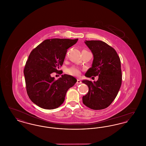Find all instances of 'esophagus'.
Here are the masks:
<instances>
[{"label":"esophagus","instance_id":"34e87169","mask_svg":"<svg viewBox=\"0 0 146 146\" xmlns=\"http://www.w3.org/2000/svg\"><path fill=\"white\" fill-rule=\"evenodd\" d=\"M82 83V82L79 79H77V81H76V84H81Z\"/></svg>","mask_w":146,"mask_h":146}]
</instances>
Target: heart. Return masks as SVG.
I'll return each mask as SVG.
<instances>
[{"instance_id":"obj_1","label":"heart","mask_w":146,"mask_h":146,"mask_svg":"<svg viewBox=\"0 0 146 146\" xmlns=\"http://www.w3.org/2000/svg\"><path fill=\"white\" fill-rule=\"evenodd\" d=\"M67 72L73 76H79L80 74V70L76 67H72L67 70Z\"/></svg>"}]
</instances>
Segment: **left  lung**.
<instances>
[{
    "instance_id": "left-lung-1",
    "label": "left lung",
    "mask_w": 146,
    "mask_h": 146,
    "mask_svg": "<svg viewBox=\"0 0 146 146\" xmlns=\"http://www.w3.org/2000/svg\"><path fill=\"white\" fill-rule=\"evenodd\" d=\"M94 60L92 67L85 73L86 77L98 76L96 82H82L88 86L89 92L83 97V102L94 110L106 108L118 95L122 81L120 60L116 51L101 40H86Z\"/></svg>"
}]
</instances>
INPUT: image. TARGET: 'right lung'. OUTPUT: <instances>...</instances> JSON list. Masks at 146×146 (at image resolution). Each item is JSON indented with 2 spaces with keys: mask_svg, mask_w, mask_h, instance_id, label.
<instances>
[{
  "mask_svg": "<svg viewBox=\"0 0 146 146\" xmlns=\"http://www.w3.org/2000/svg\"><path fill=\"white\" fill-rule=\"evenodd\" d=\"M78 39H46L30 53L24 68L26 90L28 97L42 108L53 110L64 101L66 94L76 82L73 76L67 74L55 80L51 74L62 66L67 49L74 45Z\"/></svg>",
  "mask_w": 146,
  "mask_h": 146,
  "instance_id": "obj_1",
  "label": "right lung"
}]
</instances>
